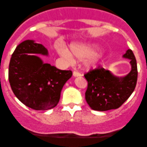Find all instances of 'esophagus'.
I'll return each mask as SVG.
<instances>
[{"label": "esophagus", "instance_id": "1", "mask_svg": "<svg viewBox=\"0 0 147 147\" xmlns=\"http://www.w3.org/2000/svg\"><path fill=\"white\" fill-rule=\"evenodd\" d=\"M73 76L74 77H80V76H82V75L80 73V72H78V71H74Z\"/></svg>", "mask_w": 147, "mask_h": 147}]
</instances>
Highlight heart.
<instances>
[{
    "label": "heart",
    "mask_w": 147,
    "mask_h": 147,
    "mask_svg": "<svg viewBox=\"0 0 147 147\" xmlns=\"http://www.w3.org/2000/svg\"><path fill=\"white\" fill-rule=\"evenodd\" d=\"M72 53L67 47L62 44L57 49L59 55L64 57L69 61L73 60V55L76 58L84 60V65L87 68H92L95 66L101 60L102 55L98 53L100 48L95 43L90 42H72L69 45Z\"/></svg>",
    "instance_id": "b5f03b06"
}]
</instances>
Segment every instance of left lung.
Returning <instances> with one entry per match:
<instances>
[{
    "label": "left lung",
    "mask_w": 147,
    "mask_h": 147,
    "mask_svg": "<svg viewBox=\"0 0 147 147\" xmlns=\"http://www.w3.org/2000/svg\"><path fill=\"white\" fill-rule=\"evenodd\" d=\"M122 57L130 60L131 65V71L125 76H115L104 68L93 69L84 75L88 82L85 100L93 110L117 109L134 92L138 75L137 60L130 49Z\"/></svg>",
    "instance_id": "8db88e82"
}]
</instances>
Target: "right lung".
<instances>
[{
	"label": "right lung",
	"instance_id": "add662e5",
	"mask_svg": "<svg viewBox=\"0 0 147 147\" xmlns=\"http://www.w3.org/2000/svg\"><path fill=\"white\" fill-rule=\"evenodd\" d=\"M34 54L48 56V51L32 40L16 47L8 69L10 87L16 97L28 107L41 111L53 109L58 104L62 89L72 72L45 63Z\"/></svg>",
	"mask_w": 147,
	"mask_h": 147
}]
</instances>
